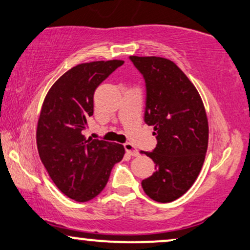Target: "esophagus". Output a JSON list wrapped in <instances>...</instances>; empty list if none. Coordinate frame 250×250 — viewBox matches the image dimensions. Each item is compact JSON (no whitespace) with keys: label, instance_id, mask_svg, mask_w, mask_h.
<instances>
[{"label":"esophagus","instance_id":"34e87169","mask_svg":"<svg viewBox=\"0 0 250 250\" xmlns=\"http://www.w3.org/2000/svg\"><path fill=\"white\" fill-rule=\"evenodd\" d=\"M124 148H125L126 153H127L128 155H131V156H138V155H139V152H138V149L135 148L133 145L130 144V143L124 144Z\"/></svg>","mask_w":250,"mask_h":250}]
</instances>
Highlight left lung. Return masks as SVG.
<instances>
[{
    "mask_svg": "<svg viewBox=\"0 0 250 250\" xmlns=\"http://www.w3.org/2000/svg\"><path fill=\"white\" fill-rule=\"evenodd\" d=\"M130 59L146 82L145 123L153 126L158 140L153 152L145 153L156 170L141 186L149 198L169 203L183 196L202 170L208 145L205 106L193 83L171 60Z\"/></svg>",
    "mask_w": 250,
    "mask_h": 250,
    "instance_id": "obj_1",
    "label": "left lung"
}]
</instances>
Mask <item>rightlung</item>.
Here are the masks:
<instances>
[{
  "label": "right lung",
  "instance_id": "right-lung-1",
  "mask_svg": "<svg viewBox=\"0 0 250 250\" xmlns=\"http://www.w3.org/2000/svg\"><path fill=\"white\" fill-rule=\"evenodd\" d=\"M123 63L76 64L54 82L42 103L36 134L40 160L58 189L76 202L100 195L113 166L124 158L123 145L82 134L94 113L95 90Z\"/></svg>",
  "mask_w": 250,
  "mask_h": 250
}]
</instances>
